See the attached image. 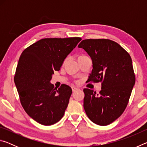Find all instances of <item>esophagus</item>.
Masks as SVG:
<instances>
[{
	"mask_svg": "<svg viewBox=\"0 0 147 147\" xmlns=\"http://www.w3.org/2000/svg\"><path fill=\"white\" fill-rule=\"evenodd\" d=\"M77 89H78L77 88H76V87H74V86H73V87H72V90H73V92H74L75 91H76Z\"/></svg>",
	"mask_w": 147,
	"mask_h": 147,
	"instance_id": "obj_1",
	"label": "esophagus"
}]
</instances>
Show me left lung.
Listing matches in <instances>:
<instances>
[{
    "instance_id": "1",
    "label": "left lung",
    "mask_w": 147,
    "mask_h": 147,
    "mask_svg": "<svg viewBox=\"0 0 147 147\" xmlns=\"http://www.w3.org/2000/svg\"><path fill=\"white\" fill-rule=\"evenodd\" d=\"M78 47L92 59L88 81L102 83L98 94L84 89V109L93 123L108 125L124 112L135 84L131 58L120 45L107 39H84Z\"/></svg>"
}]
</instances>
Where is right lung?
<instances>
[{"instance_id":"add662e5","label":"right lung","mask_w":147,"mask_h":147,"mask_svg":"<svg viewBox=\"0 0 147 147\" xmlns=\"http://www.w3.org/2000/svg\"><path fill=\"white\" fill-rule=\"evenodd\" d=\"M80 38H45L24 50L17 64L14 82L21 105L39 124L49 126L63 117L72 89L51 83L54 71H59L65 59Z\"/></svg>"}]
</instances>
